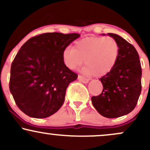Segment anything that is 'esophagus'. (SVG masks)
Returning <instances> with one entry per match:
<instances>
[{
	"label": "esophagus",
	"instance_id": "34e87169",
	"mask_svg": "<svg viewBox=\"0 0 150 150\" xmlns=\"http://www.w3.org/2000/svg\"><path fill=\"white\" fill-rule=\"evenodd\" d=\"M77 78H78V80L80 81V82H83V83H87V82H89V79L86 78L85 77H82V75H78V77H77Z\"/></svg>",
	"mask_w": 150,
	"mask_h": 150
}]
</instances>
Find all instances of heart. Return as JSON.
I'll return each instance as SVG.
<instances>
[{
  "label": "heart",
  "instance_id": "b5f03b06",
  "mask_svg": "<svg viewBox=\"0 0 150 150\" xmlns=\"http://www.w3.org/2000/svg\"><path fill=\"white\" fill-rule=\"evenodd\" d=\"M120 55V46L111 37H85L75 43L73 49L67 48L63 60L67 68L75 70L85 61L82 72L86 75L101 77L116 66Z\"/></svg>",
  "mask_w": 150,
  "mask_h": 150
}]
</instances>
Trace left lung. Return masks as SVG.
<instances>
[{
    "label": "left lung",
    "instance_id": "left-lung-1",
    "mask_svg": "<svg viewBox=\"0 0 150 150\" xmlns=\"http://www.w3.org/2000/svg\"><path fill=\"white\" fill-rule=\"evenodd\" d=\"M107 34L119 44V58L113 69L99 79L102 92L93 96L92 102L101 116L113 118L130 113L137 105L142 89V68L137 51L131 44L116 34Z\"/></svg>",
    "mask_w": 150,
    "mask_h": 150
}]
</instances>
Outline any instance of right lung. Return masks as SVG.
<instances>
[{
    "label": "right lung",
    "mask_w": 150,
    "mask_h": 150,
    "mask_svg": "<svg viewBox=\"0 0 150 150\" xmlns=\"http://www.w3.org/2000/svg\"><path fill=\"white\" fill-rule=\"evenodd\" d=\"M77 33H44L30 38L11 64L9 87L17 106L27 116L47 118L61 107L66 89L77 75L67 68L63 52Z\"/></svg>",
    "instance_id": "add662e5"
}]
</instances>
